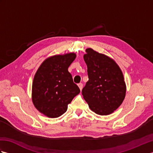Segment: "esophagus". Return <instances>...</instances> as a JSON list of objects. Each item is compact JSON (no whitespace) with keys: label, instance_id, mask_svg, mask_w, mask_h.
I'll list each match as a JSON object with an SVG mask.
<instances>
[{"label":"esophagus","instance_id":"1","mask_svg":"<svg viewBox=\"0 0 153 153\" xmlns=\"http://www.w3.org/2000/svg\"><path fill=\"white\" fill-rule=\"evenodd\" d=\"M78 87H79V89L82 91V89H83V83H79V84H78Z\"/></svg>","mask_w":153,"mask_h":153}]
</instances>
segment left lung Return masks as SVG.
I'll return each mask as SVG.
<instances>
[{
  "mask_svg": "<svg viewBox=\"0 0 153 153\" xmlns=\"http://www.w3.org/2000/svg\"><path fill=\"white\" fill-rule=\"evenodd\" d=\"M83 58L89 80L82 89L90 109L99 115H108L121 105L126 87L122 70L116 62L92 48H87Z\"/></svg>",
  "mask_w": 153,
  "mask_h": 153,
  "instance_id": "8db88e82",
  "label": "left lung"
}]
</instances>
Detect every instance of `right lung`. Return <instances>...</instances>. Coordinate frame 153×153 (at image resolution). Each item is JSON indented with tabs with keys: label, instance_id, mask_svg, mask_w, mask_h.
<instances>
[{
	"label": "right lung",
	"instance_id": "add662e5",
	"mask_svg": "<svg viewBox=\"0 0 153 153\" xmlns=\"http://www.w3.org/2000/svg\"><path fill=\"white\" fill-rule=\"evenodd\" d=\"M76 57L71 53L47 58L35 74L32 85V101L35 108L49 118L66 112L68 105L80 93L68 69Z\"/></svg>",
	"mask_w": 153,
	"mask_h": 153
}]
</instances>
